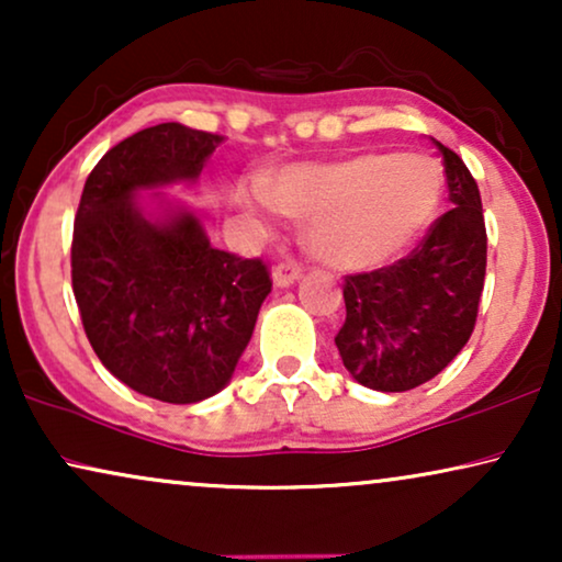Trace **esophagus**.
Wrapping results in <instances>:
<instances>
[{
	"instance_id": "34e87169",
	"label": "esophagus",
	"mask_w": 562,
	"mask_h": 562,
	"mask_svg": "<svg viewBox=\"0 0 562 562\" xmlns=\"http://www.w3.org/2000/svg\"><path fill=\"white\" fill-rule=\"evenodd\" d=\"M299 279H302V266L294 263V260H283V263L273 268V283L279 289L291 286V283Z\"/></svg>"
}]
</instances>
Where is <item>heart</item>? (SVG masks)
Wrapping results in <instances>:
<instances>
[{
    "label": "heart",
    "mask_w": 562,
    "mask_h": 562,
    "mask_svg": "<svg viewBox=\"0 0 562 562\" xmlns=\"http://www.w3.org/2000/svg\"><path fill=\"white\" fill-rule=\"evenodd\" d=\"M445 173L422 153H360L322 166H291L245 194L260 220L279 210L304 227L306 245L335 268H379L409 250L442 204Z\"/></svg>",
    "instance_id": "1"
}]
</instances>
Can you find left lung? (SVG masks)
Returning a JSON list of instances; mask_svg holds the SVG:
<instances>
[{
	"label": "left lung",
	"mask_w": 562,
	"mask_h": 562,
	"mask_svg": "<svg viewBox=\"0 0 562 562\" xmlns=\"http://www.w3.org/2000/svg\"><path fill=\"white\" fill-rule=\"evenodd\" d=\"M442 153L452 210L432 222L409 256L371 273L345 276L342 366L373 391H409L463 350L486 279V222L479 183L458 153Z\"/></svg>",
	"instance_id": "1"
}]
</instances>
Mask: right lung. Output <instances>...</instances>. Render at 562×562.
Returning <instances> with one entry per match:
<instances>
[{
  "instance_id": "add662e5",
  "label": "right lung",
  "mask_w": 562,
  "mask_h": 562,
  "mask_svg": "<svg viewBox=\"0 0 562 562\" xmlns=\"http://www.w3.org/2000/svg\"><path fill=\"white\" fill-rule=\"evenodd\" d=\"M222 135L145 127L102 156L74 220L71 283L91 348L137 394L196 404L222 391L248 348L271 273L210 245L194 214L150 220L140 189L196 181Z\"/></svg>"
}]
</instances>
